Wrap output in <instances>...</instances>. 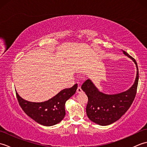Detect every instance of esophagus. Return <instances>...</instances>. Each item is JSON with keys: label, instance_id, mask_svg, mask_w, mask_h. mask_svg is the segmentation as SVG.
Masks as SVG:
<instances>
[{"label": "esophagus", "instance_id": "1", "mask_svg": "<svg viewBox=\"0 0 147 147\" xmlns=\"http://www.w3.org/2000/svg\"><path fill=\"white\" fill-rule=\"evenodd\" d=\"M76 92H77L78 93H83L82 90V88H81V87H80V86L78 87Z\"/></svg>", "mask_w": 147, "mask_h": 147}]
</instances>
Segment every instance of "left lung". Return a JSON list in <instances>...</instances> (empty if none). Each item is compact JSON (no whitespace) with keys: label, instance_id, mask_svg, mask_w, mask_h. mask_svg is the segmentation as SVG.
Here are the masks:
<instances>
[{"label":"left lung","instance_id":"left-lung-1","mask_svg":"<svg viewBox=\"0 0 147 147\" xmlns=\"http://www.w3.org/2000/svg\"><path fill=\"white\" fill-rule=\"evenodd\" d=\"M123 52L132 59L136 67V79L129 89L117 94H105L99 91L90 79L85 81L82 86V90L88 98L86 108L87 116L98 125L107 126L119 119L128 110L135 98L139 79L138 65L135 59L126 52Z\"/></svg>","mask_w":147,"mask_h":147}]
</instances>
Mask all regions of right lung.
I'll return each mask as SVG.
<instances>
[{"label": "right lung", "mask_w": 147, "mask_h": 147, "mask_svg": "<svg viewBox=\"0 0 147 147\" xmlns=\"http://www.w3.org/2000/svg\"><path fill=\"white\" fill-rule=\"evenodd\" d=\"M78 85L65 88L48 100L32 102L21 98L16 91L19 104L23 111L36 123L43 126H51L63 119L65 115V104L75 93Z\"/></svg>", "instance_id": "1"}]
</instances>
